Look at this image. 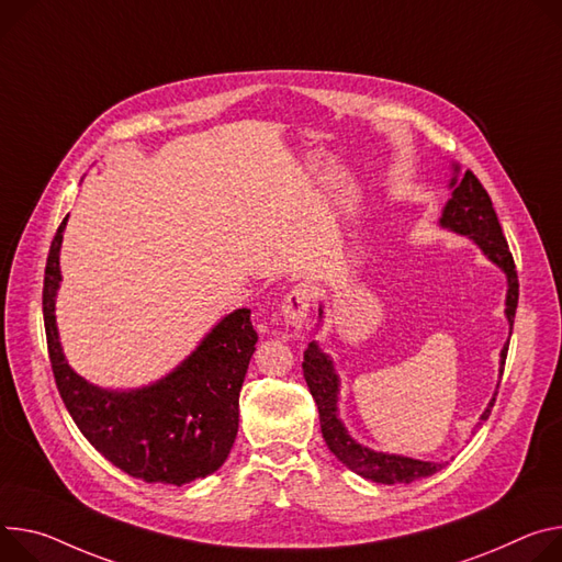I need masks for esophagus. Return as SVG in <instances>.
Masks as SVG:
<instances>
[{"label":"esophagus","instance_id":"1","mask_svg":"<svg viewBox=\"0 0 562 562\" xmlns=\"http://www.w3.org/2000/svg\"><path fill=\"white\" fill-rule=\"evenodd\" d=\"M310 307H312V289L297 284L289 291V295L282 302V318L289 327L302 329L304 323H307Z\"/></svg>","mask_w":562,"mask_h":562}]
</instances>
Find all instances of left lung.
<instances>
[{
    "instance_id": "obj_1",
    "label": "left lung",
    "mask_w": 562,
    "mask_h": 562,
    "mask_svg": "<svg viewBox=\"0 0 562 562\" xmlns=\"http://www.w3.org/2000/svg\"><path fill=\"white\" fill-rule=\"evenodd\" d=\"M448 188H450V199L446 201V206L441 211L439 226L446 231H452L457 235H467L484 252V258L488 262H493L506 276L504 316L508 323V338H512L516 307H518V273H516L512 252H508V244L502 235L497 215L493 211L491 196L471 170H467V175H459V166H454V164H452V177H450ZM318 318H321L318 321V325H321L325 318V304H321ZM506 351H508V340L499 349V379L504 372ZM302 372H304V381H307L310 392L318 405L321 430H323L325 443L338 457V462H342L349 471L359 473L361 477L379 482V484H411L415 480L430 477L443 469V462H426V459L374 450V448H368L366 443H359L349 435V430L345 428L340 413H338L340 376L334 368L331 356L323 351L318 340H312L307 351H304ZM497 387H499V383H497ZM495 396H497V390L493 392L475 428H480L482 422L488 419Z\"/></svg>"
}]
</instances>
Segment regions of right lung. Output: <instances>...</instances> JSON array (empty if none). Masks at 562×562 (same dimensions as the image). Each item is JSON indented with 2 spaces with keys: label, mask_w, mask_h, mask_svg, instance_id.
Returning <instances> with one entry per match:
<instances>
[{
  "label": "right lung",
  "mask_w": 562,
  "mask_h": 562,
  "mask_svg": "<svg viewBox=\"0 0 562 562\" xmlns=\"http://www.w3.org/2000/svg\"><path fill=\"white\" fill-rule=\"evenodd\" d=\"M67 220L50 241L42 312L50 368L71 419L100 454L132 477L177 486L209 477L226 462L237 437L239 390L258 342L250 310L226 314L157 381L130 390L93 385L69 366L56 323Z\"/></svg>",
  "instance_id": "right-lung-1"
}]
</instances>
